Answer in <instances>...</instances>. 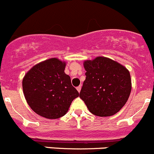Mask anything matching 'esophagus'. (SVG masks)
Returning <instances> with one entry per match:
<instances>
[{
	"label": "esophagus",
	"mask_w": 154,
	"mask_h": 154,
	"mask_svg": "<svg viewBox=\"0 0 154 154\" xmlns=\"http://www.w3.org/2000/svg\"><path fill=\"white\" fill-rule=\"evenodd\" d=\"M76 89H77L78 92H79V93H80V91H81V89H82V87H81V86H79V87H77Z\"/></svg>",
	"instance_id": "34e87169"
}]
</instances>
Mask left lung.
I'll return each mask as SVG.
<instances>
[{"instance_id": "1", "label": "left lung", "mask_w": 154, "mask_h": 154, "mask_svg": "<svg viewBox=\"0 0 154 154\" xmlns=\"http://www.w3.org/2000/svg\"><path fill=\"white\" fill-rule=\"evenodd\" d=\"M86 79L79 97L90 112L110 116L122 108L131 91L130 72L124 66L105 57L84 63Z\"/></svg>"}]
</instances>
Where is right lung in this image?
Here are the masks:
<instances>
[{
    "label": "right lung",
    "mask_w": 154,
    "mask_h": 154,
    "mask_svg": "<svg viewBox=\"0 0 154 154\" xmlns=\"http://www.w3.org/2000/svg\"><path fill=\"white\" fill-rule=\"evenodd\" d=\"M65 62L50 58L33 66L22 82L25 99L32 110L47 119L63 116L79 93L64 72Z\"/></svg>",
    "instance_id": "right-lung-1"
}]
</instances>
